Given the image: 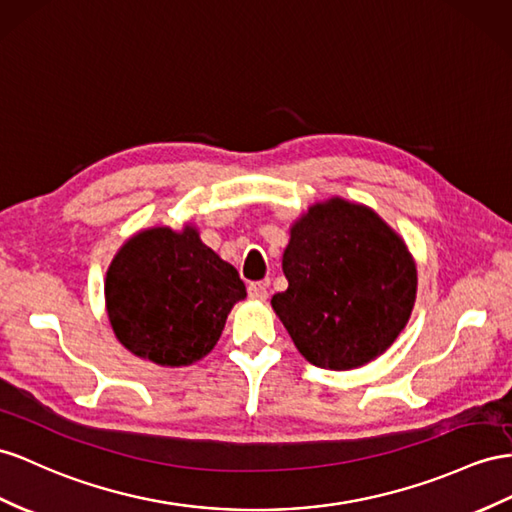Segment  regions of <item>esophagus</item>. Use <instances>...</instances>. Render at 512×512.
Instances as JSON below:
<instances>
[{
    "label": "esophagus",
    "mask_w": 512,
    "mask_h": 512,
    "mask_svg": "<svg viewBox=\"0 0 512 512\" xmlns=\"http://www.w3.org/2000/svg\"><path fill=\"white\" fill-rule=\"evenodd\" d=\"M248 296L253 300H266L268 298V285L266 283H251L248 285Z\"/></svg>",
    "instance_id": "1"
}]
</instances>
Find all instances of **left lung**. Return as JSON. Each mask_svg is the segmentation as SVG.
Wrapping results in <instances>:
<instances>
[{"mask_svg": "<svg viewBox=\"0 0 512 512\" xmlns=\"http://www.w3.org/2000/svg\"><path fill=\"white\" fill-rule=\"evenodd\" d=\"M287 290L272 309L309 363L355 370L381 357L411 318L417 264L372 207L329 196L290 225Z\"/></svg>", "mask_w": 512, "mask_h": 512, "instance_id": "1", "label": "left lung"}]
</instances>
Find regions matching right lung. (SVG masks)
Instances as JSON below:
<instances>
[{
  "instance_id": "add662e5",
  "label": "right lung",
  "mask_w": 512,
  "mask_h": 512,
  "mask_svg": "<svg viewBox=\"0 0 512 512\" xmlns=\"http://www.w3.org/2000/svg\"><path fill=\"white\" fill-rule=\"evenodd\" d=\"M103 296L125 350L160 368H188L214 350L246 287L188 220L181 229L144 227L125 240L108 266Z\"/></svg>"
}]
</instances>
